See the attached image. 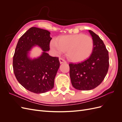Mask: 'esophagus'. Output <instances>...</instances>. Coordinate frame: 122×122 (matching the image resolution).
<instances>
[{
    "label": "esophagus",
    "mask_w": 122,
    "mask_h": 122,
    "mask_svg": "<svg viewBox=\"0 0 122 122\" xmlns=\"http://www.w3.org/2000/svg\"><path fill=\"white\" fill-rule=\"evenodd\" d=\"M59 61H60V64H62V63H67V61H66L65 60H64L62 58L60 57L59 58Z\"/></svg>",
    "instance_id": "obj_1"
}]
</instances>
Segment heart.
<instances>
[{
	"instance_id": "obj_1",
	"label": "heart",
	"mask_w": 122,
	"mask_h": 122,
	"mask_svg": "<svg viewBox=\"0 0 122 122\" xmlns=\"http://www.w3.org/2000/svg\"><path fill=\"white\" fill-rule=\"evenodd\" d=\"M51 49L56 53L67 51V56L73 62L82 61L93 52L94 41L91 36L82 34L60 36L50 43Z\"/></svg>"
}]
</instances>
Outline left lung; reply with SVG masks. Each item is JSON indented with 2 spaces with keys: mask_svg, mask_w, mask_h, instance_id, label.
<instances>
[{
  "mask_svg": "<svg viewBox=\"0 0 122 122\" xmlns=\"http://www.w3.org/2000/svg\"><path fill=\"white\" fill-rule=\"evenodd\" d=\"M94 41V48L87 60L78 64H70V77L73 86L81 91L97 87L104 80L109 68L108 51L99 36L88 30Z\"/></svg>",
  "mask_w": 122,
  "mask_h": 122,
  "instance_id": "obj_1",
  "label": "left lung"
}]
</instances>
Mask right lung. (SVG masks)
I'll return each mask as SVG.
<instances>
[{"label": "right lung", "instance_id": "1", "mask_svg": "<svg viewBox=\"0 0 122 122\" xmlns=\"http://www.w3.org/2000/svg\"><path fill=\"white\" fill-rule=\"evenodd\" d=\"M50 32L45 29L32 27L22 36L18 41L13 56V67L18 81L32 93H46L54 87V78L60 67L57 57L51 56L46 52L50 49L52 39ZM38 45L43 52L38 59L31 60L28 51Z\"/></svg>", "mask_w": 122, "mask_h": 122}]
</instances>
